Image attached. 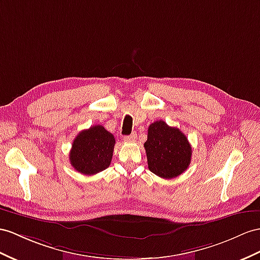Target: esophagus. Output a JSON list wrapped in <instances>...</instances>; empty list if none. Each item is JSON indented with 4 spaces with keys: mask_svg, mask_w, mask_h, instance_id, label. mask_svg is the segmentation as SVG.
<instances>
[{
    "mask_svg": "<svg viewBox=\"0 0 260 260\" xmlns=\"http://www.w3.org/2000/svg\"><path fill=\"white\" fill-rule=\"evenodd\" d=\"M137 138V135L135 134V133H133L132 135H128V136H124V142H133L135 141V139Z\"/></svg>",
    "mask_w": 260,
    "mask_h": 260,
    "instance_id": "esophagus-1",
    "label": "esophagus"
}]
</instances>
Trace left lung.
I'll return each mask as SVG.
<instances>
[{"label": "left lung", "instance_id": "8db88e82", "mask_svg": "<svg viewBox=\"0 0 260 260\" xmlns=\"http://www.w3.org/2000/svg\"><path fill=\"white\" fill-rule=\"evenodd\" d=\"M148 168L156 176L172 179L180 176L191 162L192 148L183 133L164 121L149 125L144 144Z\"/></svg>", "mask_w": 260, "mask_h": 260}]
</instances>
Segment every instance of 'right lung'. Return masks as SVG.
<instances>
[{
  "instance_id": "obj_1",
  "label": "right lung",
  "mask_w": 260,
  "mask_h": 260,
  "mask_svg": "<svg viewBox=\"0 0 260 260\" xmlns=\"http://www.w3.org/2000/svg\"><path fill=\"white\" fill-rule=\"evenodd\" d=\"M115 138L102 125L91 126L80 132L72 143L70 164L82 175L91 176L109 167Z\"/></svg>"
}]
</instances>
